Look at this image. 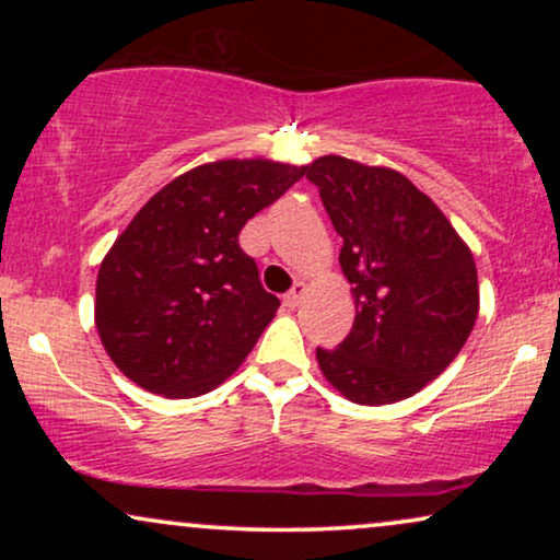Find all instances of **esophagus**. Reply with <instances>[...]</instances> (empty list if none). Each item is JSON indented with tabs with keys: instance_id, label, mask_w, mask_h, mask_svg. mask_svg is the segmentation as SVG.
Wrapping results in <instances>:
<instances>
[{
	"instance_id": "esophagus-1",
	"label": "esophagus",
	"mask_w": 560,
	"mask_h": 560,
	"mask_svg": "<svg viewBox=\"0 0 560 560\" xmlns=\"http://www.w3.org/2000/svg\"><path fill=\"white\" fill-rule=\"evenodd\" d=\"M303 295H305V282L298 280L295 285H293V290H290V293L285 295V305H288V308H295V305L303 301Z\"/></svg>"
}]
</instances>
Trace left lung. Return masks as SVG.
Masks as SVG:
<instances>
[{
    "label": "left lung",
    "mask_w": 560,
    "mask_h": 560,
    "mask_svg": "<svg viewBox=\"0 0 560 560\" xmlns=\"http://www.w3.org/2000/svg\"><path fill=\"white\" fill-rule=\"evenodd\" d=\"M305 171L343 240L357 308L347 339L316 349L320 372L357 405L405 400L454 362L477 324L471 249L393 167L324 155Z\"/></svg>",
    "instance_id": "1"
}]
</instances>
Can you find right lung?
Segmentation results:
<instances>
[{"instance_id":"add662e5","label":"right lung","mask_w":560,"mask_h":560,"mask_svg":"<svg viewBox=\"0 0 560 560\" xmlns=\"http://www.w3.org/2000/svg\"><path fill=\"white\" fill-rule=\"evenodd\" d=\"M303 175L262 158L217 160L137 211L96 278V331L121 374L148 393L196 397L247 359L280 301L240 232Z\"/></svg>"}]
</instances>
